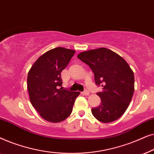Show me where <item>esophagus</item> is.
<instances>
[{
    "label": "esophagus",
    "mask_w": 154,
    "mask_h": 154,
    "mask_svg": "<svg viewBox=\"0 0 154 154\" xmlns=\"http://www.w3.org/2000/svg\"><path fill=\"white\" fill-rule=\"evenodd\" d=\"M82 93H83L84 95H89V94H90V92L88 91V90H85V91H83V92H82Z\"/></svg>",
    "instance_id": "obj_1"
}]
</instances>
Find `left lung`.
Here are the masks:
<instances>
[{
  "instance_id": "1",
  "label": "left lung",
  "mask_w": 154,
  "mask_h": 154,
  "mask_svg": "<svg viewBox=\"0 0 154 154\" xmlns=\"http://www.w3.org/2000/svg\"><path fill=\"white\" fill-rule=\"evenodd\" d=\"M77 57L90 66L96 85L103 89L97 93L101 104L92 109V115L102 123L119 119L133 96L134 78L131 68L123 57L105 48L81 52Z\"/></svg>"
}]
</instances>
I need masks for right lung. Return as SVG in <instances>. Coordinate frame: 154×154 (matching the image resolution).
I'll return each mask as SVG.
<instances>
[{
    "label": "right lung",
    "instance_id": "obj_1",
    "mask_svg": "<svg viewBox=\"0 0 154 154\" xmlns=\"http://www.w3.org/2000/svg\"><path fill=\"white\" fill-rule=\"evenodd\" d=\"M75 50L55 48L41 55L31 66L27 77L29 99L45 121L59 123L72 112L79 92L63 89L61 72L66 68Z\"/></svg>",
    "mask_w": 154,
    "mask_h": 154
}]
</instances>
